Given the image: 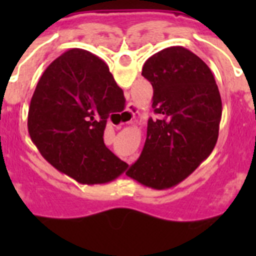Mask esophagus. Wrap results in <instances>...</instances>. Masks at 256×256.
Listing matches in <instances>:
<instances>
[{"label":"esophagus","mask_w":256,"mask_h":256,"mask_svg":"<svg viewBox=\"0 0 256 256\" xmlns=\"http://www.w3.org/2000/svg\"><path fill=\"white\" fill-rule=\"evenodd\" d=\"M138 106L136 105V104H133V102H130L128 104V105H126V112H124V116H126V123H128V122H130V120H133V118L136 116V114H137V112H138Z\"/></svg>","instance_id":"1"}]
</instances>
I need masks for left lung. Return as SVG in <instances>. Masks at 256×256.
<instances>
[{"instance_id":"1","label":"left lung","mask_w":256,"mask_h":256,"mask_svg":"<svg viewBox=\"0 0 256 256\" xmlns=\"http://www.w3.org/2000/svg\"><path fill=\"white\" fill-rule=\"evenodd\" d=\"M142 76L152 84L148 137L128 176L151 188H169L183 180L216 148L222 119L218 86L204 61L180 46L148 58Z\"/></svg>"}]
</instances>
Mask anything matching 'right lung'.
Returning a JSON list of instances; mask_svg holds the SVG:
<instances>
[{
  "mask_svg": "<svg viewBox=\"0 0 256 256\" xmlns=\"http://www.w3.org/2000/svg\"><path fill=\"white\" fill-rule=\"evenodd\" d=\"M126 98L108 65L72 48L44 70L30 100L28 132L44 159L83 184L114 180L128 168L104 144L112 112Z\"/></svg>",
  "mask_w": 256,
  "mask_h": 256,
  "instance_id": "add662e5",
  "label": "right lung"
}]
</instances>
